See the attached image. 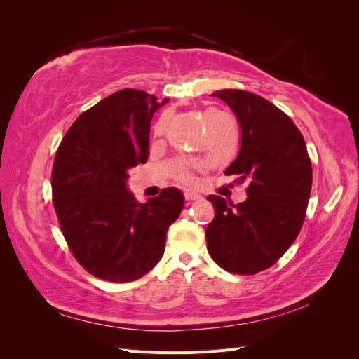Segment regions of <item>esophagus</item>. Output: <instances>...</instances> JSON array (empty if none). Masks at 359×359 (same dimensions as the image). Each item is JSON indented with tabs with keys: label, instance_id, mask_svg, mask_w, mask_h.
I'll list each match as a JSON object with an SVG mask.
<instances>
[{
	"label": "esophagus",
	"instance_id": "esophagus-1",
	"mask_svg": "<svg viewBox=\"0 0 359 359\" xmlns=\"http://www.w3.org/2000/svg\"><path fill=\"white\" fill-rule=\"evenodd\" d=\"M184 196H186V201L187 202H193V201H199L202 196L201 193L194 191V190H186V193H184Z\"/></svg>",
	"mask_w": 359,
	"mask_h": 359
}]
</instances>
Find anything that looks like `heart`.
<instances>
[{
	"instance_id": "1",
	"label": "heart",
	"mask_w": 359,
	"mask_h": 359,
	"mask_svg": "<svg viewBox=\"0 0 359 359\" xmlns=\"http://www.w3.org/2000/svg\"><path fill=\"white\" fill-rule=\"evenodd\" d=\"M223 114H220V112H217V111H214V109H210V111H206L205 112V123H206V126H208V128H211L212 126H215L217 124V121H219V118L222 116ZM182 180H186V181H190V177L187 175V173H182Z\"/></svg>"
}]
</instances>
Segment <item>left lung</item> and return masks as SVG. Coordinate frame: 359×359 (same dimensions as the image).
<instances>
[{
  "mask_svg": "<svg viewBox=\"0 0 359 359\" xmlns=\"http://www.w3.org/2000/svg\"><path fill=\"white\" fill-rule=\"evenodd\" d=\"M241 128L240 153L226 175L247 180V199L233 205L210 194L215 215L205 236L214 262L252 276L274 265L297 240L311 191L306 140L292 119L264 97L241 90L212 94Z\"/></svg>",
  "mask_w": 359,
  "mask_h": 359,
  "instance_id": "obj_1",
  "label": "left lung"
}]
</instances>
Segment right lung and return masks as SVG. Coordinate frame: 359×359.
Returning <instances> with one entry per match:
<instances>
[{
    "label": "right lung",
    "mask_w": 359,
    "mask_h": 359,
    "mask_svg": "<svg viewBox=\"0 0 359 359\" xmlns=\"http://www.w3.org/2000/svg\"><path fill=\"white\" fill-rule=\"evenodd\" d=\"M168 102L116 91L79 115L57 151L52 196L62 235L78 262L102 280L127 283L149 273L184 208L175 187L145 203L127 189L128 170L148 160L151 119Z\"/></svg>",
    "instance_id": "right-lung-1"
}]
</instances>
